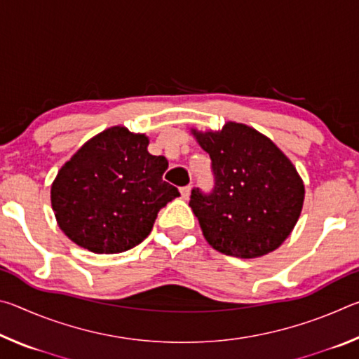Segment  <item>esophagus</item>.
<instances>
[{
    "instance_id": "1",
    "label": "esophagus",
    "mask_w": 359,
    "mask_h": 359,
    "mask_svg": "<svg viewBox=\"0 0 359 359\" xmlns=\"http://www.w3.org/2000/svg\"><path fill=\"white\" fill-rule=\"evenodd\" d=\"M190 193H191V187L190 185L180 188V194H182V198H184V199L190 198Z\"/></svg>"
}]
</instances>
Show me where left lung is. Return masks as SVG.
I'll return each mask as SVG.
<instances>
[{
    "label": "left lung",
    "mask_w": 359,
    "mask_h": 359,
    "mask_svg": "<svg viewBox=\"0 0 359 359\" xmlns=\"http://www.w3.org/2000/svg\"><path fill=\"white\" fill-rule=\"evenodd\" d=\"M212 160L215 185L194 188L190 208L217 252L258 258L283 244L299 220L304 182L288 156L252 126L228 121L218 131L191 130Z\"/></svg>",
    "instance_id": "8db88e82"
}]
</instances>
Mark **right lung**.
I'll return each mask as SVG.
<instances>
[{
	"instance_id": "right-lung-1",
	"label": "right lung",
	"mask_w": 359,
	"mask_h": 359,
	"mask_svg": "<svg viewBox=\"0 0 359 359\" xmlns=\"http://www.w3.org/2000/svg\"><path fill=\"white\" fill-rule=\"evenodd\" d=\"M149 137L112 126L88 139L60 169L50 188L60 229L93 253H121L147 238L161 208L180 196L163 180L165 156Z\"/></svg>"
}]
</instances>
